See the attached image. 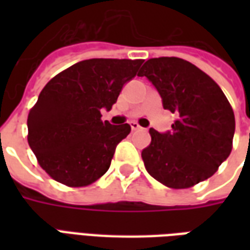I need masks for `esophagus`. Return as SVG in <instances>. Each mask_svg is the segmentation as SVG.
I'll list each match as a JSON object with an SVG mask.
<instances>
[{
    "mask_svg": "<svg viewBox=\"0 0 250 250\" xmlns=\"http://www.w3.org/2000/svg\"><path fill=\"white\" fill-rule=\"evenodd\" d=\"M131 128H132V130H134V131L143 130V127H141V125H138L136 122H132V123H131Z\"/></svg>",
    "mask_w": 250,
    "mask_h": 250,
    "instance_id": "34e87169",
    "label": "esophagus"
}]
</instances>
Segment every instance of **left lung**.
<instances>
[{"instance_id": "8db88e82", "label": "left lung", "mask_w": 250, "mask_h": 250, "mask_svg": "<svg viewBox=\"0 0 250 250\" xmlns=\"http://www.w3.org/2000/svg\"><path fill=\"white\" fill-rule=\"evenodd\" d=\"M138 76L154 84L163 108L178 115L171 132L150 128L151 143L142 151L147 173L171 188L210 178L229 157L236 128L234 112L220 85L179 57L150 59Z\"/></svg>"}]
</instances>
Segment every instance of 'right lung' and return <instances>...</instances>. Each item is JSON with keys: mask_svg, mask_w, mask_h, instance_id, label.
Here are the masks:
<instances>
[{"mask_svg": "<svg viewBox=\"0 0 250 250\" xmlns=\"http://www.w3.org/2000/svg\"><path fill=\"white\" fill-rule=\"evenodd\" d=\"M143 60L89 59L66 68L46 83L28 115V143L42 170L69 188L103 177L130 125L102 120Z\"/></svg>", "mask_w": 250, "mask_h": 250, "instance_id": "obj_1", "label": "right lung"}]
</instances>
